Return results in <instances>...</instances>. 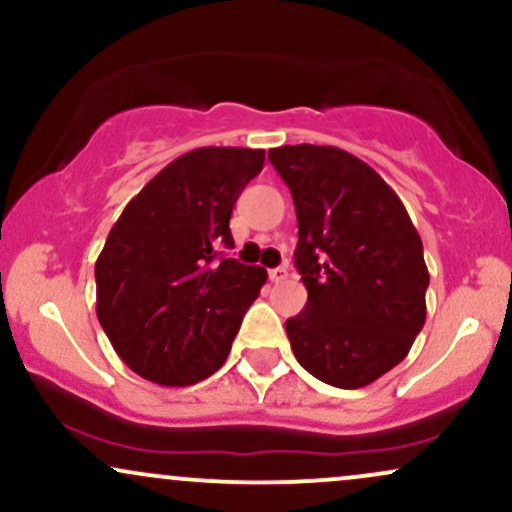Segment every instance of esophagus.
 <instances>
[{
  "instance_id": "esophagus-1",
  "label": "esophagus",
  "mask_w": 512,
  "mask_h": 512,
  "mask_svg": "<svg viewBox=\"0 0 512 512\" xmlns=\"http://www.w3.org/2000/svg\"><path fill=\"white\" fill-rule=\"evenodd\" d=\"M269 279L274 281V284H281V281L289 279V269L286 267H276V269H269Z\"/></svg>"
}]
</instances>
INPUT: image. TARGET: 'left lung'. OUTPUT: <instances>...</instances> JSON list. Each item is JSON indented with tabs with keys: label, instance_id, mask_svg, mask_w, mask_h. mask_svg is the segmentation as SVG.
<instances>
[{
	"label": "left lung",
	"instance_id": "left-lung-1",
	"mask_svg": "<svg viewBox=\"0 0 512 512\" xmlns=\"http://www.w3.org/2000/svg\"><path fill=\"white\" fill-rule=\"evenodd\" d=\"M298 216L296 269L308 289L286 320L298 363L322 383L358 390L409 354L426 322L428 269L402 199L337 146L269 151Z\"/></svg>",
	"mask_w": 512,
	"mask_h": 512
}]
</instances>
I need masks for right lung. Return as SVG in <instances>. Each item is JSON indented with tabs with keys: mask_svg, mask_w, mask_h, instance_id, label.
I'll use <instances>...</instances> for the list:
<instances>
[{
	"mask_svg": "<svg viewBox=\"0 0 512 512\" xmlns=\"http://www.w3.org/2000/svg\"><path fill=\"white\" fill-rule=\"evenodd\" d=\"M262 149L202 146L168 163L110 228L96 260V313L117 356L156 385L185 387L226 363L267 272L233 257V204Z\"/></svg>",
	"mask_w": 512,
	"mask_h": 512,
	"instance_id": "add662e5",
	"label": "right lung"
}]
</instances>
